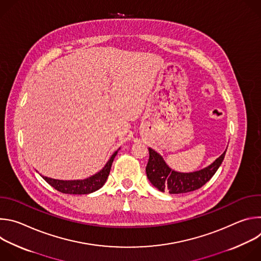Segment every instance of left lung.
<instances>
[{"label": "left lung", "instance_id": "8db88e82", "mask_svg": "<svg viewBox=\"0 0 261 261\" xmlns=\"http://www.w3.org/2000/svg\"><path fill=\"white\" fill-rule=\"evenodd\" d=\"M226 150L212 164L200 170L179 172L171 169L159 153L148 147L150 158L145 167L147 178L161 192L168 191L170 194H180L197 190L208 181L218 170L224 160Z\"/></svg>", "mask_w": 261, "mask_h": 261}]
</instances>
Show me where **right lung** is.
Listing matches in <instances>:
<instances>
[{
  "label": "right lung",
  "mask_w": 261,
  "mask_h": 261,
  "mask_svg": "<svg viewBox=\"0 0 261 261\" xmlns=\"http://www.w3.org/2000/svg\"><path fill=\"white\" fill-rule=\"evenodd\" d=\"M120 150V148H119ZM119 150H117L109 160L106 162L104 167L99 170L97 173L85 178V179H71V180H64V179H56L47 176L41 175L50 186L56 190L65 193V194H90L97 190H99L102 186L105 184L111 165H113L114 159L116 158Z\"/></svg>",
  "instance_id": "right-lung-1"
}]
</instances>
